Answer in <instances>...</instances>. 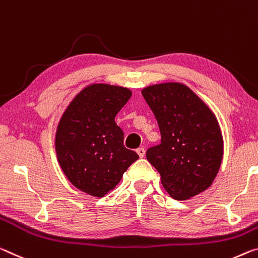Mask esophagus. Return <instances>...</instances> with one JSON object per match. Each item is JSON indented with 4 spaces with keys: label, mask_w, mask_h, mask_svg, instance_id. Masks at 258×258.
Returning a JSON list of instances; mask_svg holds the SVG:
<instances>
[{
    "label": "esophagus",
    "mask_w": 258,
    "mask_h": 258,
    "mask_svg": "<svg viewBox=\"0 0 258 258\" xmlns=\"http://www.w3.org/2000/svg\"><path fill=\"white\" fill-rule=\"evenodd\" d=\"M137 153H138L139 156H140V157L142 158V157H145L146 150H145V148H138V149H137Z\"/></svg>",
    "instance_id": "esophagus-1"
}]
</instances>
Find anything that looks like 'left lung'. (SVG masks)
Wrapping results in <instances>:
<instances>
[{"label":"left lung","mask_w":258,"mask_h":258,"mask_svg":"<svg viewBox=\"0 0 258 258\" xmlns=\"http://www.w3.org/2000/svg\"><path fill=\"white\" fill-rule=\"evenodd\" d=\"M142 95L161 131V144L147 150L149 163L174 200H188L211 186L222 164L217 118L196 94L179 83L153 85Z\"/></svg>","instance_id":"1"}]
</instances>
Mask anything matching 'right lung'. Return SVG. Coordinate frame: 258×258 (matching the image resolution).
I'll return each mask as SVG.
<instances>
[{"label":"right lung","mask_w":258,"mask_h":258,"mask_svg":"<svg viewBox=\"0 0 258 258\" xmlns=\"http://www.w3.org/2000/svg\"><path fill=\"white\" fill-rule=\"evenodd\" d=\"M131 96L127 88L94 84L78 94L63 113L55 139L57 159L78 189L102 198L139 158L124 147V132L114 121Z\"/></svg>","instance_id":"obj_1"}]
</instances>
